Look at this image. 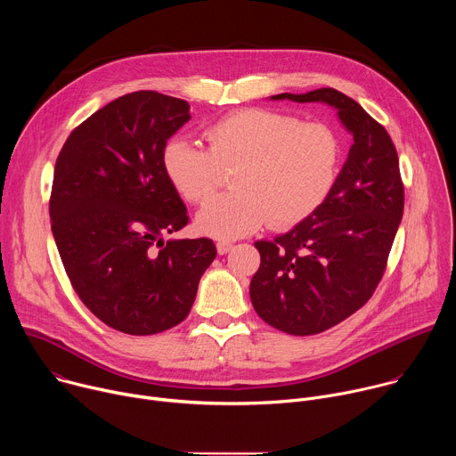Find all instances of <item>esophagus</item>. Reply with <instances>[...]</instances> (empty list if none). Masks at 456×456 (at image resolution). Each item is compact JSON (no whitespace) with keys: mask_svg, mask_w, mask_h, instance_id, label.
Returning a JSON list of instances; mask_svg holds the SVG:
<instances>
[{"mask_svg":"<svg viewBox=\"0 0 456 456\" xmlns=\"http://www.w3.org/2000/svg\"><path fill=\"white\" fill-rule=\"evenodd\" d=\"M231 248H232V243H229V241H218V243H216V250H218V254H222V256L227 254Z\"/></svg>","mask_w":456,"mask_h":456,"instance_id":"obj_1","label":"esophagus"}]
</instances>
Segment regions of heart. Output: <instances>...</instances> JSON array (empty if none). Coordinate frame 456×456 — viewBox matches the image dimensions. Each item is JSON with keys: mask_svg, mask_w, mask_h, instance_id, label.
<instances>
[{"mask_svg": "<svg viewBox=\"0 0 456 456\" xmlns=\"http://www.w3.org/2000/svg\"><path fill=\"white\" fill-rule=\"evenodd\" d=\"M208 150L171 139L162 167L180 197L199 204L234 171L232 194L211 199L194 218L200 234L236 240L265 222L289 229L312 216L336 185L341 142L322 122L245 108L216 120L206 132Z\"/></svg>", "mask_w": 456, "mask_h": 456, "instance_id": "obj_1", "label": "heart"}]
</instances>
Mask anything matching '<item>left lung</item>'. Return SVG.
Here are the masks:
<instances>
[{
  "mask_svg": "<svg viewBox=\"0 0 456 456\" xmlns=\"http://www.w3.org/2000/svg\"><path fill=\"white\" fill-rule=\"evenodd\" d=\"M273 101L322 102L338 111L352 146L336 185L312 216L273 241L250 281V301L271 327L314 336L359 310L377 289L404 211L399 157L386 129L334 88Z\"/></svg>",
  "mask_w": 456,
  "mask_h": 456,
  "instance_id": "obj_1",
  "label": "left lung"
}]
</instances>
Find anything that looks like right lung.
<instances>
[{"label": "right lung", "instance_id": "add662e5", "mask_svg": "<svg viewBox=\"0 0 456 456\" xmlns=\"http://www.w3.org/2000/svg\"><path fill=\"white\" fill-rule=\"evenodd\" d=\"M189 104L157 92L122 95L64 142L53 169L52 234L72 287L108 327L151 336L182 322L216 257L209 238L164 241L187 209L162 167Z\"/></svg>", "mask_w": 456, "mask_h": 456}]
</instances>
